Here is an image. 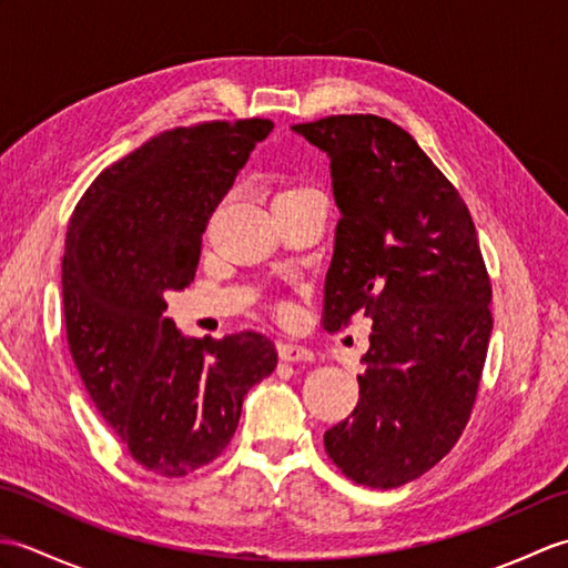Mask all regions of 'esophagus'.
I'll list each match as a JSON object with an SVG mask.
<instances>
[{"label": "esophagus", "mask_w": 568, "mask_h": 568, "mask_svg": "<svg viewBox=\"0 0 568 568\" xmlns=\"http://www.w3.org/2000/svg\"><path fill=\"white\" fill-rule=\"evenodd\" d=\"M277 356H281V361H287V364H307V361H315V354L307 346L291 342L277 344Z\"/></svg>", "instance_id": "esophagus-1"}]
</instances>
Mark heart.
I'll use <instances>...</instances> for the list:
<instances>
[{
	"label": "heart",
	"instance_id": "b5f03b06",
	"mask_svg": "<svg viewBox=\"0 0 568 568\" xmlns=\"http://www.w3.org/2000/svg\"><path fill=\"white\" fill-rule=\"evenodd\" d=\"M291 190H300V187H291ZM291 190H285V192H291ZM281 312H287V307L283 305V307H281Z\"/></svg>",
	"mask_w": 568,
	"mask_h": 568
}]
</instances>
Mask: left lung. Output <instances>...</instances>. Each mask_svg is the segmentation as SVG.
Returning a JSON list of instances; mask_svg holds the SVG:
<instances>
[{
  "label": "left lung",
  "instance_id": "obj_1",
  "mask_svg": "<svg viewBox=\"0 0 568 568\" xmlns=\"http://www.w3.org/2000/svg\"><path fill=\"white\" fill-rule=\"evenodd\" d=\"M327 151L342 220L322 324L373 320L358 405L324 434L346 478L397 488L462 437L484 373L490 275L466 202L390 119L336 114L295 124Z\"/></svg>",
  "mask_w": 568,
  "mask_h": 568
}]
</instances>
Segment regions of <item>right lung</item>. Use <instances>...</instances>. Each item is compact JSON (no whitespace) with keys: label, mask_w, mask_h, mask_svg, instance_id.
Returning <instances> with one entry per match:
<instances>
[{"label":"right lung","mask_w":568,"mask_h":568,"mask_svg":"<svg viewBox=\"0 0 568 568\" xmlns=\"http://www.w3.org/2000/svg\"><path fill=\"white\" fill-rule=\"evenodd\" d=\"M271 119L200 122L149 139L92 180L70 216L63 312L72 361L139 466L165 478L232 442L244 395L277 366L258 332L185 339L163 293L195 281L202 234Z\"/></svg>","instance_id":"1"}]
</instances>
